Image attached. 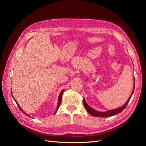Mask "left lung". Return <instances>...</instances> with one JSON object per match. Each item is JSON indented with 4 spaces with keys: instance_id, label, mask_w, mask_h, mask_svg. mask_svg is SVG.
I'll list each match as a JSON object with an SVG mask.
<instances>
[{
    "instance_id": "left-lung-1",
    "label": "left lung",
    "mask_w": 146,
    "mask_h": 146,
    "mask_svg": "<svg viewBox=\"0 0 146 146\" xmlns=\"http://www.w3.org/2000/svg\"><path fill=\"white\" fill-rule=\"evenodd\" d=\"M134 83H135V78H134ZM134 91V86L133 87V90H132V92L131 93V95L130 96V98L128 99V100L126 101V102L123 105V106L119 107L118 108H115L114 110H109L107 111H105V112H99L97 111L93 110L92 108H91L90 107H89L87 104L86 103V102L85 101L84 99L83 100V104L84 106L85 107V108L86 109V110L90 114H91L93 116H95V117H111V116L114 115L115 114H117L119 113H120V112H121L126 107V106L127 105L128 102H129L133 94Z\"/></svg>"
}]
</instances>
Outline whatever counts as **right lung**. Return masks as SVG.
<instances>
[{"label":"right lung","mask_w":146,"mask_h":146,"mask_svg":"<svg viewBox=\"0 0 146 146\" xmlns=\"http://www.w3.org/2000/svg\"><path fill=\"white\" fill-rule=\"evenodd\" d=\"M63 91H64V89L63 90H62V92H60V95H59V102H58V104H57V109H56V112H54V114H56V112H57V110H58V108H59V106H60V104H61V102H62V94H63ZM13 96V95H12ZM13 98H14V97L13 96ZM14 101H15V102L17 103V106H18V107H19V109L20 110V111H21L23 113H25L26 115H27V116H29L28 114H27L26 113H25V111H23V110L21 109V108H20V107L19 106V105L18 104V103L17 102V101L14 100Z\"/></svg>","instance_id":"1"}]
</instances>
